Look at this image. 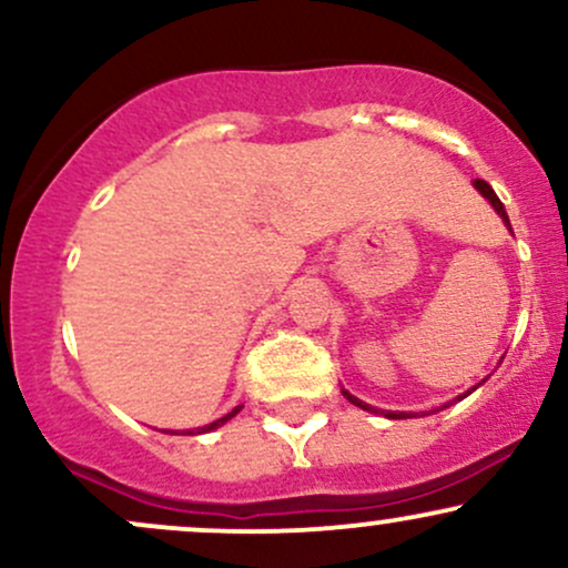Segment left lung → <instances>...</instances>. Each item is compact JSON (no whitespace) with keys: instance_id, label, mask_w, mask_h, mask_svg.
<instances>
[{"instance_id":"obj_1","label":"left lung","mask_w":568,"mask_h":568,"mask_svg":"<svg viewBox=\"0 0 568 568\" xmlns=\"http://www.w3.org/2000/svg\"><path fill=\"white\" fill-rule=\"evenodd\" d=\"M473 184H475V189H478V192H480V194H484V197H486L488 202H491V207H494V211H497V213H499V216H501V221H505V226H507V230H510V232H513V226H510V219H507V211H505V205H501V200L497 197V194H494V189H491V186H488L484 179H475V181H473ZM475 389H478V384H475V387H473V389H467V393L456 395V397H454V400H462V397H467V395H470V393H475ZM342 395H344V397H347V400L352 403V406H357V408H363V410H371V414H382V416H387V419H410V416H414V414H406V410H382V408H374V406H368V403H363V400H361V397L349 395V393H347V389H342ZM454 400H452V403H454ZM452 403H446V406H452ZM446 406H443V408H446Z\"/></svg>"}]
</instances>
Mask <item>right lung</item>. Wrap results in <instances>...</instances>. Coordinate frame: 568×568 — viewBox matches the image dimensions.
<instances>
[{
  "label": "right lung",
  "instance_id": "add662e5",
  "mask_svg": "<svg viewBox=\"0 0 568 568\" xmlns=\"http://www.w3.org/2000/svg\"><path fill=\"white\" fill-rule=\"evenodd\" d=\"M240 408H243V406L232 408V410H230V414H226V416H221V419H216V422H211V425H205V427H197V429H186V433H189V435H192V433H211V429H216V427H221V425H226V422H230V419H232V416H234V414H237V410H240Z\"/></svg>",
  "mask_w": 568,
  "mask_h": 568
}]
</instances>
